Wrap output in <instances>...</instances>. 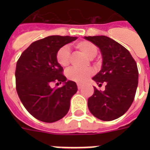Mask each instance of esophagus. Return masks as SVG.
<instances>
[{"mask_svg": "<svg viewBox=\"0 0 150 150\" xmlns=\"http://www.w3.org/2000/svg\"><path fill=\"white\" fill-rule=\"evenodd\" d=\"M77 87L78 89H80V88H82V87H83V85L80 84V83H77Z\"/></svg>", "mask_w": 150, "mask_h": 150, "instance_id": "obj_1", "label": "esophagus"}]
</instances>
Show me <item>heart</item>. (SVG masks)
<instances>
[{
	"mask_svg": "<svg viewBox=\"0 0 150 150\" xmlns=\"http://www.w3.org/2000/svg\"><path fill=\"white\" fill-rule=\"evenodd\" d=\"M75 46L89 59H93L98 52V47L94 43L88 40L79 41L78 43H76ZM56 59L58 63L62 67H65L68 66L70 64V59H71V54H70L68 47L67 46L62 47L57 52ZM92 73L93 71L90 68L84 69V70L71 68L67 71V77L72 81L83 83L86 81L88 77L92 74Z\"/></svg>",
	"mask_w": 150,
	"mask_h": 150,
	"instance_id": "1",
	"label": "heart"
}]
</instances>
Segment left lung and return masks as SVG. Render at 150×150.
Wrapping results in <instances>:
<instances>
[{"label": "left lung", "instance_id": "left-lung-1", "mask_svg": "<svg viewBox=\"0 0 150 150\" xmlns=\"http://www.w3.org/2000/svg\"><path fill=\"white\" fill-rule=\"evenodd\" d=\"M100 49L102 55L100 71L92 78L105 90L94 87V94L88 99L91 113L103 121L120 118L129 109L134 99L138 84L137 63L127 49L106 36L84 37Z\"/></svg>", "mask_w": 150, "mask_h": 150}]
</instances>
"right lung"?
<instances>
[{"instance_id": "obj_1", "label": "right lung", "mask_w": 150, "mask_h": 150, "mask_svg": "<svg viewBox=\"0 0 150 150\" xmlns=\"http://www.w3.org/2000/svg\"><path fill=\"white\" fill-rule=\"evenodd\" d=\"M76 39L70 36H49L31 43L17 62V93L28 112L40 121L56 122L70 109L71 99L77 91V86L64 76L56 55L62 46ZM53 82L58 85L62 82L63 86L52 88Z\"/></svg>"}]
</instances>
